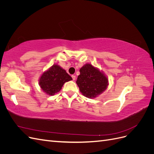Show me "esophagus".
Here are the masks:
<instances>
[{
    "instance_id": "34e87169",
    "label": "esophagus",
    "mask_w": 154,
    "mask_h": 154,
    "mask_svg": "<svg viewBox=\"0 0 154 154\" xmlns=\"http://www.w3.org/2000/svg\"><path fill=\"white\" fill-rule=\"evenodd\" d=\"M72 78L73 80H76V76L75 75H72Z\"/></svg>"
}]
</instances>
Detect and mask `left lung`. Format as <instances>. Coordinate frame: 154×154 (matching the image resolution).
<instances>
[{"instance_id": "left-lung-1", "label": "left lung", "mask_w": 154, "mask_h": 154, "mask_svg": "<svg viewBox=\"0 0 154 154\" xmlns=\"http://www.w3.org/2000/svg\"><path fill=\"white\" fill-rule=\"evenodd\" d=\"M80 72L76 83L80 92L88 98H95L109 86V79L105 74L90 63L83 66Z\"/></svg>"}]
</instances>
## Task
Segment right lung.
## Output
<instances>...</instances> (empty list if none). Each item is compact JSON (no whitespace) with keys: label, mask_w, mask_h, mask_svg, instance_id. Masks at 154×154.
Segmentation results:
<instances>
[{"label":"right lung","mask_w":154,"mask_h":154,"mask_svg":"<svg viewBox=\"0 0 154 154\" xmlns=\"http://www.w3.org/2000/svg\"><path fill=\"white\" fill-rule=\"evenodd\" d=\"M72 80L66 70L58 64H54L42 74L38 83L46 94L53 96L62 89L65 83Z\"/></svg>","instance_id":"right-lung-1"}]
</instances>
